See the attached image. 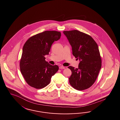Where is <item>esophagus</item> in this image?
<instances>
[{"label":"esophagus","mask_w":120,"mask_h":120,"mask_svg":"<svg viewBox=\"0 0 120 120\" xmlns=\"http://www.w3.org/2000/svg\"><path fill=\"white\" fill-rule=\"evenodd\" d=\"M59 69H65V67H63V66H60L59 67Z\"/></svg>","instance_id":"34e87169"}]
</instances>
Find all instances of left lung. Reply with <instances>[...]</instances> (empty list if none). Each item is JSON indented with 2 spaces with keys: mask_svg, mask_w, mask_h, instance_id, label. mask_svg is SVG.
Returning a JSON list of instances; mask_svg holds the SVG:
<instances>
[{
  "mask_svg": "<svg viewBox=\"0 0 120 120\" xmlns=\"http://www.w3.org/2000/svg\"><path fill=\"white\" fill-rule=\"evenodd\" d=\"M63 33L72 47L73 55L79 61L78 68L68 67L72 72L70 83L78 90L87 89L96 81L101 67L98 45L91 36L76 30Z\"/></svg>",
  "mask_w": 120,
  "mask_h": 120,
  "instance_id": "left-lung-1",
  "label": "left lung"
}]
</instances>
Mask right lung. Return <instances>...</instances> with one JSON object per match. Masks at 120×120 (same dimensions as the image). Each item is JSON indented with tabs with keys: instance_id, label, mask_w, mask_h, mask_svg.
Here are the masks:
<instances>
[{
	"instance_id": "1",
	"label": "right lung",
	"mask_w": 120,
	"mask_h": 120,
	"mask_svg": "<svg viewBox=\"0 0 120 120\" xmlns=\"http://www.w3.org/2000/svg\"><path fill=\"white\" fill-rule=\"evenodd\" d=\"M61 36L59 32L45 31L31 37L24 44L19 66L22 75L30 86L44 88L58 71V66L46 62L45 56L49 55L52 44Z\"/></svg>"
}]
</instances>
